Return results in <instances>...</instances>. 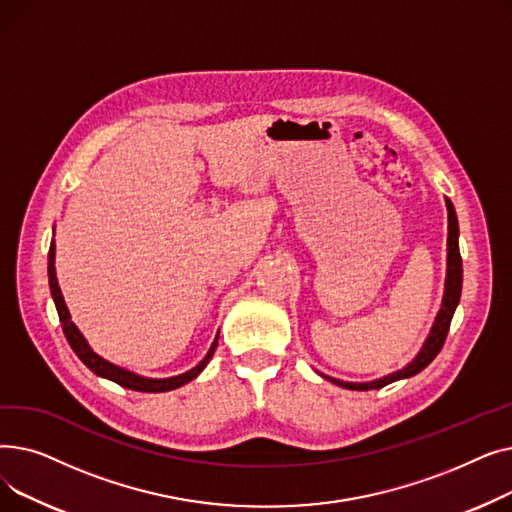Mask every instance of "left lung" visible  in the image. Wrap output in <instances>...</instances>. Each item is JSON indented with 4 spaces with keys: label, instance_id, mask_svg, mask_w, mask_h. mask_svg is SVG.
<instances>
[{
    "label": "left lung",
    "instance_id": "obj_1",
    "mask_svg": "<svg viewBox=\"0 0 512 512\" xmlns=\"http://www.w3.org/2000/svg\"><path fill=\"white\" fill-rule=\"evenodd\" d=\"M446 209H448V240H446V280H444V297H442V305L440 311L434 319V326L429 330L421 351L415 355V359L411 363H407L402 369L392 371L380 380L373 382H342L336 378H330L326 373H319L321 378L346 388V390H378L382 386H388L392 382L398 380H407L417 375L421 369H425L429 363L436 359V355L440 353V348L444 346V340L448 336V328L452 315L456 311V305L461 301V288H463V261H461V251H459V220H456V211L454 205L450 203V199H446Z\"/></svg>",
    "mask_w": 512,
    "mask_h": 512
}]
</instances>
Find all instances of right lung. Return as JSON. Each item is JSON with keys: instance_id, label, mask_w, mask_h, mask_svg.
<instances>
[{"instance_id": "add662e5", "label": "right lung", "mask_w": 512, "mask_h": 512, "mask_svg": "<svg viewBox=\"0 0 512 512\" xmlns=\"http://www.w3.org/2000/svg\"><path fill=\"white\" fill-rule=\"evenodd\" d=\"M47 276H49L51 297H53V303H56V309H58V315H60V321H62V328H64L68 344L72 346V351L76 353V357L83 361L93 373H97L99 378L116 382L122 388L137 390V392H170V390H176V388H180V386H184L188 382H193L197 375L207 367L209 359L215 353V346H218L220 332L215 334V340L211 342L207 355L203 357V361L199 365H195L193 369H188V371H184L180 375H172V378H145V375H139V373L128 371V369H124L120 365H114L110 361H105L103 357H99L93 351L91 344L87 342V338L80 334V330L74 326V321L70 317V311L66 307V301L62 297V290H60V284H58V276H56V242H53V240H51V247H49V257H47Z\"/></svg>"}]
</instances>
